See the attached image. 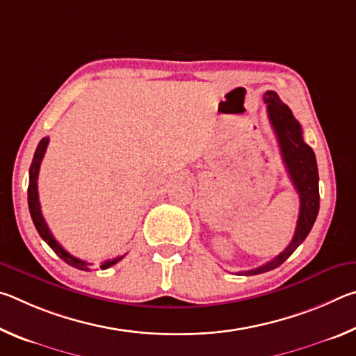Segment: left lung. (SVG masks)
<instances>
[{
    "label": "left lung",
    "instance_id": "left-lung-1",
    "mask_svg": "<svg viewBox=\"0 0 356 356\" xmlns=\"http://www.w3.org/2000/svg\"><path fill=\"white\" fill-rule=\"evenodd\" d=\"M264 102L267 104L270 124H272L276 138H278L282 161H284L289 177H291L300 196V215L293 238L287 245V248L261 267L240 272L246 276L265 273L280 267L308 237L309 231L314 226L318 213V204H321L316 155L314 150L303 141V130H301L300 122L293 118L291 108L282 104L275 91L265 92Z\"/></svg>",
    "mask_w": 356,
    "mask_h": 356
}]
</instances>
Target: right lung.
I'll list each match as a JSON object with an SVG mask.
<instances>
[{"mask_svg": "<svg viewBox=\"0 0 356 356\" xmlns=\"http://www.w3.org/2000/svg\"><path fill=\"white\" fill-rule=\"evenodd\" d=\"M48 141H50V138H42L38 149H35L34 156H33V163L31 168H29V185H28V207H29V213H31V218L35 229H38L39 236L45 240L48 243V246L56 252V254L63 259L65 264L72 265V267H75L78 270H83V272H89V265L92 264H88L86 261H81V259L74 257L70 254V252L65 251L61 245L58 243V240L53 237V234L50 232V229H48L47 222L44 220V216H42V210H40V202H39V193H38V177H39V170H40V163H42V159H44L45 155V150L48 146ZM120 257H114L110 259V261H105L104 264L100 265L102 270L105 268H110L111 265L118 264Z\"/></svg>", "mask_w": 356, "mask_h": 356, "instance_id": "1", "label": "right lung"}]
</instances>
